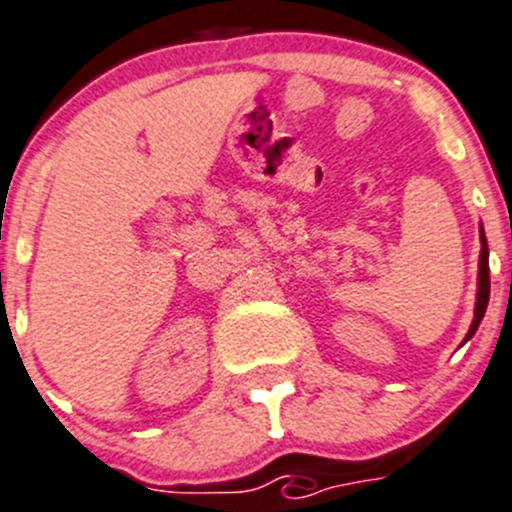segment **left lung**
<instances>
[{"mask_svg": "<svg viewBox=\"0 0 512 512\" xmlns=\"http://www.w3.org/2000/svg\"><path fill=\"white\" fill-rule=\"evenodd\" d=\"M480 272H477V303H475V318H472V326L470 331H467V338L465 341H470L472 336H475L477 326H480L482 315H485L487 310V300H490V265H487V255H490V250H487V240H485V232L480 229Z\"/></svg>", "mask_w": 512, "mask_h": 512, "instance_id": "1", "label": "left lung"}]
</instances>
